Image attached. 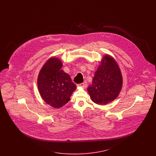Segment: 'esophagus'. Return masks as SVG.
Instances as JSON below:
<instances>
[{
  "instance_id": "34e87169",
  "label": "esophagus",
  "mask_w": 156,
  "mask_h": 156,
  "mask_svg": "<svg viewBox=\"0 0 156 156\" xmlns=\"http://www.w3.org/2000/svg\"><path fill=\"white\" fill-rule=\"evenodd\" d=\"M78 87H81V88H84L85 87V83H81L80 84L77 85Z\"/></svg>"
}]
</instances>
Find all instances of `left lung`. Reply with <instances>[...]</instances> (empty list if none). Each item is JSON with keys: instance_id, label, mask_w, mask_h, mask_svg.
<instances>
[{"instance_id": "obj_1", "label": "left lung", "mask_w": 156, "mask_h": 156, "mask_svg": "<svg viewBox=\"0 0 156 156\" xmlns=\"http://www.w3.org/2000/svg\"><path fill=\"white\" fill-rule=\"evenodd\" d=\"M122 83V75L117 62L111 56L105 55L87 89L94 102L104 105L118 97Z\"/></svg>"}]
</instances>
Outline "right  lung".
Segmentation results:
<instances>
[{"label": "right lung", "instance_id": "1", "mask_svg": "<svg viewBox=\"0 0 156 156\" xmlns=\"http://www.w3.org/2000/svg\"><path fill=\"white\" fill-rule=\"evenodd\" d=\"M60 59L51 57L41 69L37 79L40 94L45 102L54 108H59L69 101L76 89L69 75L61 68Z\"/></svg>", "mask_w": 156, "mask_h": 156}]
</instances>
